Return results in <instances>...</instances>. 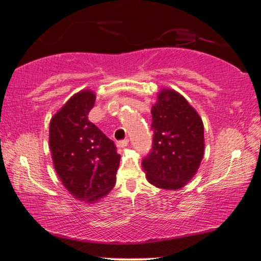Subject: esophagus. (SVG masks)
Listing matches in <instances>:
<instances>
[{
    "label": "esophagus",
    "instance_id": "obj_1",
    "mask_svg": "<svg viewBox=\"0 0 261 261\" xmlns=\"http://www.w3.org/2000/svg\"><path fill=\"white\" fill-rule=\"evenodd\" d=\"M128 142H129V141H128L127 139H126V140L118 141V142H117V147H118V148H125V147L128 146Z\"/></svg>",
    "mask_w": 261,
    "mask_h": 261
}]
</instances>
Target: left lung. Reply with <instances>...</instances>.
<instances>
[{
  "label": "left lung",
  "instance_id": "1",
  "mask_svg": "<svg viewBox=\"0 0 261 261\" xmlns=\"http://www.w3.org/2000/svg\"><path fill=\"white\" fill-rule=\"evenodd\" d=\"M152 148L142 161L148 181L179 190L193 178L203 159V123L181 95L163 89L151 109Z\"/></svg>",
  "mask_w": 261,
  "mask_h": 261
}]
</instances>
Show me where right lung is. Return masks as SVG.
Returning a JSON list of instances; mask_svg holds the SVG:
<instances>
[{
    "instance_id": "1",
    "label": "right lung",
    "mask_w": 261,
    "mask_h": 261,
    "mask_svg": "<svg viewBox=\"0 0 261 261\" xmlns=\"http://www.w3.org/2000/svg\"><path fill=\"white\" fill-rule=\"evenodd\" d=\"M95 100L91 90L77 92L49 123L54 169L68 192L85 202L98 201L113 189L120 163L113 141L89 121Z\"/></svg>"
}]
</instances>
